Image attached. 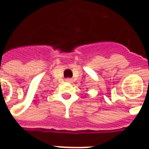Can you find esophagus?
Returning a JSON list of instances; mask_svg holds the SVG:
<instances>
[{"label": "esophagus", "mask_w": 149, "mask_h": 149, "mask_svg": "<svg viewBox=\"0 0 149 149\" xmlns=\"http://www.w3.org/2000/svg\"><path fill=\"white\" fill-rule=\"evenodd\" d=\"M66 81L67 83H71V79H66Z\"/></svg>", "instance_id": "34e87169"}]
</instances>
